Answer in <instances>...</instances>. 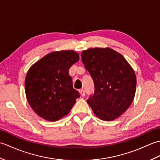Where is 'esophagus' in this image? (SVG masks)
<instances>
[{"instance_id":"obj_1","label":"esophagus","mask_w":160,"mask_h":160,"mask_svg":"<svg viewBox=\"0 0 160 160\" xmlns=\"http://www.w3.org/2000/svg\"><path fill=\"white\" fill-rule=\"evenodd\" d=\"M79 92H80V94L82 96H85V91H84V89H80V90L79 91Z\"/></svg>"}]
</instances>
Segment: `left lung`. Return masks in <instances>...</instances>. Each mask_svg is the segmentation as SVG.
Masks as SVG:
<instances>
[{"mask_svg":"<svg viewBox=\"0 0 160 160\" xmlns=\"http://www.w3.org/2000/svg\"><path fill=\"white\" fill-rule=\"evenodd\" d=\"M81 57L94 82L95 91L88 104L100 120H114L134 99L137 84L134 70L123 56L108 47L84 50Z\"/></svg>","mask_w":160,"mask_h":160,"instance_id":"left-lung-1","label":"left lung"}]
</instances>
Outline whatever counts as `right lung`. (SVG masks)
Instances as JSON below:
<instances>
[{"instance_id":"add662e5","label":"right lung","mask_w":160,"mask_h":160,"mask_svg":"<svg viewBox=\"0 0 160 160\" xmlns=\"http://www.w3.org/2000/svg\"><path fill=\"white\" fill-rule=\"evenodd\" d=\"M78 60L74 51H59L48 53L29 68L25 80L26 98L44 120L55 122L65 116L80 97L69 74Z\"/></svg>"}]
</instances>
